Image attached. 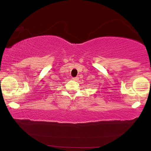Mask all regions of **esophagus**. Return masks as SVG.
<instances>
[{"label": "esophagus", "instance_id": "34e87169", "mask_svg": "<svg viewBox=\"0 0 151 151\" xmlns=\"http://www.w3.org/2000/svg\"><path fill=\"white\" fill-rule=\"evenodd\" d=\"M78 78H79L78 77V76H76V77H75V78H73V79L74 81H78Z\"/></svg>", "mask_w": 151, "mask_h": 151}]
</instances>
